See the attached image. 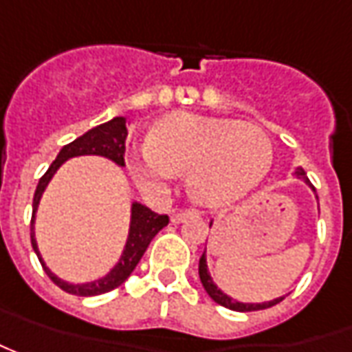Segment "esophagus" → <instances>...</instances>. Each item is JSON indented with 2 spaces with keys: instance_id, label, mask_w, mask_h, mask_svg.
Instances as JSON below:
<instances>
[{
  "instance_id": "esophagus-1",
  "label": "esophagus",
  "mask_w": 352,
  "mask_h": 352,
  "mask_svg": "<svg viewBox=\"0 0 352 352\" xmlns=\"http://www.w3.org/2000/svg\"><path fill=\"white\" fill-rule=\"evenodd\" d=\"M199 211H195V209H184V211H174L170 214L172 223H182V221H186V219H192V217H197Z\"/></svg>"
}]
</instances>
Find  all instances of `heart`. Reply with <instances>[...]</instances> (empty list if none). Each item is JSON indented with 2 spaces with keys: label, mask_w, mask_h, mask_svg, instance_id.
Listing matches in <instances>:
<instances>
[{
  "label": "heart",
  "mask_w": 352,
  "mask_h": 352,
  "mask_svg": "<svg viewBox=\"0 0 352 352\" xmlns=\"http://www.w3.org/2000/svg\"><path fill=\"white\" fill-rule=\"evenodd\" d=\"M271 162L273 147L261 127L188 112L159 120L147 143L127 159L141 190L164 193L176 172L188 170L192 197L211 207L252 192L267 176Z\"/></svg>",
  "instance_id": "obj_1"
}]
</instances>
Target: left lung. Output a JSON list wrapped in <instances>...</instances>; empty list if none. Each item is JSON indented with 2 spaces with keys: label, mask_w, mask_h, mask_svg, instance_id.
Returning a JSON list of instances; mask_svg holds the SVG:
<instances>
[{
  "label": "left lung",
  "mask_w": 352,
  "mask_h": 352,
  "mask_svg": "<svg viewBox=\"0 0 352 352\" xmlns=\"http://www.w3.org/2000/svg\"><path fill=\"white\" fill-rule=\"evenodd\" d=\"M296 174H298L304 182H308V184H310V180L306 178V172H304L302 168H298ZM199 279H201V283H204L207 294L213 298L214 302L221 304V306H225V308H230V310H236V312H254V310H263V308H271V306H275V304H279L280 300H283V298H275V300H271V302H263V304L234 302V300H232L230 296H226L225 292L221 291V289H217V285H214L213 279H211V275H209V271H207L205 254L201 256V259H199Z\"/></svg>",
  "instance_id": "1"
}]
</instances>
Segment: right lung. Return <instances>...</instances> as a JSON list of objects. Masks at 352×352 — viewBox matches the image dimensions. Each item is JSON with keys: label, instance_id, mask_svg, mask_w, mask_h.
Here are the masks:
<instances>
[{"label": "right lung", "instance_id": "obj_1", "mask_svg": "<svg viewBox=\"0 0 352 352\" xmlns=\"http://www.w3.org/2000/svg\"><path fill=\"white\" fill-rule=\"evenodd\" d=\"M126 138H127V127L126 118H114L110 122H106L102 126L93 127L91 131H87L85 135L77 138L72 141L69 145L61 148L60 155L56 157V160L50 164V168L46 174L40 178L36 192H34V199H32V219H30V242L32 248L38 256L40 263L44 271L48 273V277L61 291L69 292V294H77V296H96V294H104L118 289L124 280L131 275V271L135 270V265L139 263V259L143 258L145 250L151 244V240L155 238V234L162 230L164 226L168 225V214H159L155 211H151L148 207L141 204H133L131 207V228H129V238H127L126 250L122 254V258L118 261L114 270L110 271L106 277L94 280V283H87V285H69L65 280L58 279L52 271L44 265V261L40 258L38 248H36V240H34V214L38 209V201L42 197V192L46 190L48 182L52 180L54 172L60 168L61 164L72 157H81V155H100L106 159L114 160L116 164L124 166L126 160Z\"/></svg>", "mask_w": 352, "mask_h": 352}]
</instances>
